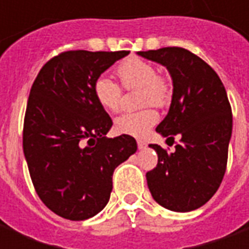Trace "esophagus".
Listing matches in <instances>:
<instances>
[{
	"label": "esophagus",
	"instance_id": "esophagus-1",
	"mask_svg": "<svg viewBox=\"0 0 249 249\" xmlns=\"http://www.w3.org/2000/svg\"><path fill=\"white\" fill-rule=\"evenodd\" d=\"M137 146H139V149H144V148L146 146V144L144 142V141L139 140V141H137Z\"/></svg>",
	"mask_w": 249,
	"mask_h": 249
}]
</instances>
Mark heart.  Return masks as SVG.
Listing matches in <instances>:
<instances>
[{
    "label": "heart",
    "mask_w": 249,
    "mask_h": 249,
    "mask_svg": "<svg viewBox=\"0 0 249 249\" xmlns=\"http://www.w3.org/2000/svg\"><path fill=\"white\" fill-rule=\"evenodd\" d=\"M114 71L124 89H139V104L145 107L137 112L119 116L114 120V128L121 135L144 137L159 121L157 112L148 105L157 108L168 105L172 96L171 81L165 74L156 71V66L152 62L137 56L123 60L114 68ZM93 94L98 105L107 112H117L121 107L123 88L109 77L100 76L94 80Z\"/></svg>",
    "instance_id": "1"
}]
</instances>
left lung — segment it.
<instances>
[{"label":"left lung","instance_id":"obj_1","mask_svg":"<svg viewBox=\"0 0 249 249\" xmlns=\"http://www.w3.org/2000/svg\"><path fill=\"white\" fill-rule=\"evenodd\" d=\"M137 54L167 66L173 81V94L167 117L156 130L173 140L180 137L169 153L157 144L156 168L146 172L152 196L164 208L189 212L200 208L219 189L228 160L232 133V109L217 73L178 46Z\"/></svg>","mask_w":249,"mask_h":249}]
</instances>
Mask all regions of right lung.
<instances>
[{
  "mask_svg": "<svg viewBox=\"0 0 249 249\" xmlns=\"http://www.w3.org/2000/svg\"><path fill=\"white\" fill-rule=\"evenodd\" d=\"M128 51H68L41 68L30 89L22 146L41 201L64 219L87 220L108 204L116 168L137 149L132 136L108 139L112 119L93 84Z\"/></svg>",
  "mask_w": 249,
  "mask_h": 249,
  "instance_id": "add662e5",
  "label": "right lung"
}]
</instances>
